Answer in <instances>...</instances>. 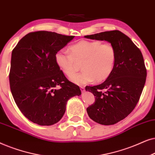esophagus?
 Wrapping results in <instances>:
<instances>
[{
	"mask_svg": "<svg viewBox=\"0 0 155 155\" xmlns=\"http://www.w3.org/2000/svg\"><path fill=\"white\" fill-rule=\"evenodd\" d=\"M80 89H81V92L83 93V92H84V91H85V88H84V86H80Z\"/></svg>",
	"mask_w": 155,
	"mask_h": 155,
	"instance_id": "34e87169",
	"label": "esophagus"
}]
</instances>
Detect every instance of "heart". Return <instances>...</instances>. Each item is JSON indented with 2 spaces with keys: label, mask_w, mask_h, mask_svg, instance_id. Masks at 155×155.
Listing matches in <instances>:
<instances>
[{
  "label": "heart",
  "mask_w": 155,
  "mask_h": 155,
  "mask_svg": "<svg viewBox=\"0 0 155 155\" xmlns=\"http://www.w3.org/2000/svg\"><path fill=\"white\" fill-rule=\"evenodd\" d=\"M69 51L59 50L55 54V61L64 74L71 76L77 71L78 63L83 69L80 74L71 77L78 85L101 82L112 74L116 61V51L111 44L100 41L81 40L70 47Z\"/></svg>",
  "instance_id": "obj_1"
}]
</instances>
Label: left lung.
Wrapping results in <instances>:
<instances>
[{"instance_id":"1","label":"left lung","mask_w":155,"mask_h":155,"mask_svg":"<svg viewBox=\"0 0 155 155\" xmlns=\"http://www.w3.org/2000/svg\"><path fill=\"white\" fill-rule=\"evenodd\" d=\"M105 40L116 51L112 74L104 83L86 86L94 95L95 102L88 107L91 119L104 125H114L125 118L135 108L145 86L147 70L141 51L130 39L119 30L84 36Z\"/></svg>"}]
</instances>
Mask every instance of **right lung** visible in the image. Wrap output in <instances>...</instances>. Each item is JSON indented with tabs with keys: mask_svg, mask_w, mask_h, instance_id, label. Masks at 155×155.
Here are the masks:
<instances>
[{
	"mask_svg": "<svg viewBox=\"0 0 155 155\" xmlns=\"http://www.w3.org/2000/svg\"><path fill=\"white\" fill-rule=\"evenodd\" d=\"M74 36L48 31L26 35L12 51L9 81L15 104L32 123L51 125L60 120L69 98L81 94L55 61V54Z\"/></svg>",
	"mask_w": 155,
	"mask_h": 155,
	"instance_id": "1",
	"label": "right lung"
}]
</instances>
